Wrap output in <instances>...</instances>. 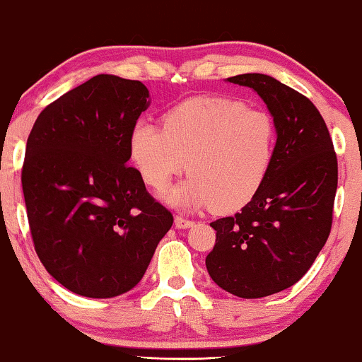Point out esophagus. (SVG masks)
<instances>
[{
	"label": "esophagus",
	"instance_id": "obj_1",
	"mask_svg": "<svg viewBox=\"0 0 362 362\" xmlns=\"http://www.w3.org/2000/svg\"><path fill=\"white\" fill-rule=\"evenodd\" d=\"M192 224H194V222L189 221V219H186V217H181V216H176L175 217L176 229H189Z\"/></svg>",
	"mask_w": 362,
	"mask_h": 362
}]
</instances>
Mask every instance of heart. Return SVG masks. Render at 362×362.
<instances>
[{"label": "heart", "instance_id": "heart-1", "mask_svg": "<svg viewBox=\"0 0 362 362\" xmlns=\"http://www.w3.org/2000/svg\"><path fill=\"white\" fill-rule=\"evenodd\" d=\"M276 146L274 117L222 95L194 97L163 115V128L140 122L130 133V160L151 189L192 175L168 192L175 206L234 212L254 199L269 175Z\"/></svg>", "mask_w": 362, "mask_h": 362}]
</instances>
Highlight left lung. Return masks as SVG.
Returning <instances> with one entry per match:
<instances>
[{
  "mask_svg": "<svg viewBox=\"0 0 362 362\" xmlns=\"http://www.w3.org/2000/svg\"><path fill=\"white\" fill-rule=\"evenodd\" d=\"M227 81L254 88L267 103L276 146L254 199L235 216L211 222L216 245L206 267L222 290L262 298L295 285L328 240L338 160L328 127L310 98L264 74Z\"/></svg>",
  "mask_w": 362,
  "mask_h": 362,
  "instance_id": "obj_1",
  "label": "left lung"
}]
</instances>
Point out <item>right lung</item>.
I'll list each match as a JSON object with an SVG mask.
<instances>
[{
    "instance_id": "right-lung-1",
    "label": "right lung",
    "mask_w": 362,
    "mask_h": 362,
    "mask_svg": "<svg viewBox=\"0 0 362 362\" xmlns=\"http://www.w3.org/2000/svg\"><path fill=\"white\" fill-rule=\"evenodd\" d=\"M148 97L140 81L100 74L49 103L29 133L21 182L34 249L77 295L132 290L173 226L127 165Z\"/></svg>"
}]
</instances>
